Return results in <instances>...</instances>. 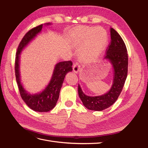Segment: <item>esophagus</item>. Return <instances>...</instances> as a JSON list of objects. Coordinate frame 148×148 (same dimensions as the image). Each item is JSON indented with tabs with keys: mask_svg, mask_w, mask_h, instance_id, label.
<instances>
[{
	"mask_svg": "<svg viewBox=\"0 0 148 148\" xmlns=\"http://www.w3.org/2000/svg\"><path fill=\"white\" fill-rule=\"evenodd\" d=\"M80 70V65L78 64H75L73 66V71L75 73H77Z\"/></svg>",
	"mask_w": 148,
	"mask_h": 148,
	"instance_id": "1",
	"label": "esophagus"
}]
</instances>
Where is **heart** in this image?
<instances>
[{
    "label": "heart",
    "mask_w": 148,
    "mask_h": 148,
    "mask_svg": "<svg viewBox=\"0 0 148 148\" xmlns=\"http://www.w3.org/2000/svg\"><path fill=\"white\" fill-rule=\"evenodd\" d=\"M108 40L107 31L101 26L96 28L82 26L76 30L73 36V45L80 48L78 58L83 63L95 60L104 49Z\"/></svg>",
    "instance_id": "heart-1"
}]
</instances>
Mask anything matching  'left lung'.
Wrapping results in <instances>:
<instances>
[{"instance_id":"1","label":"left lung","mask_w":148,"mask_h":148,"mask_svg":"<svg viewBox=\"0 0 148 148\" xmlns=\"http://www.w3.org/2000/svg\"><path fill=\"white\" fill-rule=\"evenodd\" d=\"M110 44L104 60L112 65V84L109 90L100 96L85 95L78 84V95L84 106L89 110L102 111L109 108L117 100L127 77L128 57L126 46L122 38L114 28H110Z\"/></svg>"}]
</instances>
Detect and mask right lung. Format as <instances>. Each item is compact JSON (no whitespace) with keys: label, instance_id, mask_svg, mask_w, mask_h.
<instances>
[{"label":"right lung","instance_id":"add662e5","mask_svg":"<svg viewBox=\"0 0 148 148\" xmlns=\"http://www.w3.org/2000/svg\"><path fill=\"white\" fill-rule=\"evenodd\" d=\"M45 26L52 23H47ZM44 25H39L29 30L21 41L17 49L15 58V76L22 99L30 109L39 112H46L51 110L56 106L62 84L65 75L72 71V62L71 61L60 62L56 64L50 81L42 91L36 93H30L24 88L21 82L20 75V55L21 52L41 32Z\"/></svg>","mask_w":148,"mask_h":148}]
</instances>
